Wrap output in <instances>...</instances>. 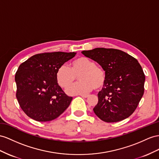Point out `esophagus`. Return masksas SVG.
Here are the masks:
<instances>
[{"mask_svg":"<svg viewBox=\"0 0 159 159\" xmlns=\"http://www.w3.org/2000/svg\"><path fill=\"white\" fill-rule=\"evenodd\" d=\"M80 96L83 97V98H87V97H89V95H80Z\"/></svg>","mask_w":159,"mask_h":159,"instance_id":"esophagus-1","label":"esophagus"}]
</instances>
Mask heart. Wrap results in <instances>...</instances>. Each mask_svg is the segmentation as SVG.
Instances as JSON below:
<instances>
[{
  "label": "heart",
  "instance_id": "heart-1",
  "mask_svg": "<svg viewBox=\"0 0 159 159\" xmlns=\"http://www.w3.org/2000/svg\"><path fill=\"white\" fill-rule=\"evenodd\" d=\"M79 76L80 82L72 86ZM57 83L61 87L66 89L70 95L85 94L92 91L102 89L106 82V74L102 68L96 66L94 61L87 57H80L72 61L70 68L66 65H62L56 72Z\"/></svg>",
  "mask_w": 159,
  "mask_h": 159
}]
</instances>
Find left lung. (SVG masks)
Here are the masks:
<instances>
[{
  "label": "left lung",
  "mask_w": 159,
  "mask_h": 159,
  "mask_svg": "<svg viewBox=\"0 0 159 159\" xmlns=\"http://www.w3.org/2000/svg\"><path fill=\"white\" fill-rule=\"evenodd\" d=\"M82 54L98 63L106 74V82L93 108L105 122H117L131 116L144 91L145 75L138 60L123 51L97 48Z\"/></svg>",
  "instance_id": "8db88e82"
}]
</instances>
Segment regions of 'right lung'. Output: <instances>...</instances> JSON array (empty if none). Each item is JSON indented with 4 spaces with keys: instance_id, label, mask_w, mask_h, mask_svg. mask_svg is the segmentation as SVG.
<instances>
[{
    "instance_id": "add662e5",
    "label": "right lung",
    "mask_w": 159,
    "mask_h": 159,
    "mask_svg": "<svg viewBox=\"0 0 159 159\" xmlns=\"http://www.w3.org/2000/svg\"><path fill=\"white\" fill-rule=\"evenodd\" d=\"M75 55V52L42 53L31 56L19 66L15 76L16 97L28 117L41 122L52 121L70 105L72 97L58 85L56 72Z\"/></svg>"
}]
</instances>
